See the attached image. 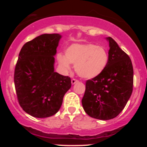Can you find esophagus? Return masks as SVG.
I'll list each match as a JSON object with an SVG mask.
<instances>
[{
    "instance_id": "obj_1",
    "label": "esophagus",
    "mask_w": 147,
    "mask_h": 147,
    "mask_svg": "<svg viewBox=\"0 0 147 147\" xmlns=\"http://www.w3.org/2000/svg\"><path fill=\"white\" fill-rule=\"evenodd\" d=\"M78 80H76V79H72V80H71V83H72V85H74L75 83H76V82H78Z\"/></svg>"
}]
</instances>
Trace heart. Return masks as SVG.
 Wrapping results in <instances>:
<instances>
[{
	"label": "heart",
	"instance_id": "b5f03b06",
	"mask_svg": "<svg viewBox=\"0 0 147 147\" xmlns=\"http://www.w3.org/2000/svg\"><path fill=\"white\" fill-rule=\"evenodd\" d=\"M57 59L62 69L71 70L70 63L74 65L78 75L92 79L101 74L109 62V54L103 45L93 43H76L70 45L64 56L58 54Z\"/></svg>",
	"mask_w": 147,
	"mask_h": 147
}]
</instances>
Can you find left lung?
Returning <instances> with one entry per match:
<instances>
[{"instance_id":"left-lung-1","label":"left lung","mask_w":147,"mask_h":147,"mask_svg":"<svg viewBox=\"0 0 147 147\" xmlns=\"http://www.w3.org/2000/svg\"><path fill=\"white\" fill-rule=\"evenodd\" d=\"M109 41V62L105 71L85 83L82 100L90 117L110 120L116 117L127 105L133 89V67L130 58L112 37Z\"/></svg>"}]
</instances>
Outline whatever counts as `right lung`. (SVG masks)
I'll return each instance as SVG.
<instances>
[{
    "instance_id": "1",
    "label": "right lung",
    "mask_w": 147,
    "mask_h": 147,
    "mask_svg": "<svg viewBox=\"0 0 147 147\" xmlns=\"http://www.w3.org/2000/svg\"><path fill=\"white\" fill-rule=\"evenodd\" d=\"M61 38L59 34H44L23 45L15 69L14 82L18 102L36 118H47L58 112L69 76L54 71V57Z\"/></svg>"
}]
</instances>
